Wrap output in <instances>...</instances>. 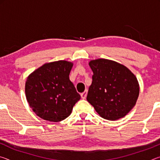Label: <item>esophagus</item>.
Instances as JSON below:
<instances>
[{"label": "esophagus", "mask_w": 160, "mask_h": 160, "mask_svg": "<svg viewBox=\"0 0 160 160\" xmlns=\"http://www.w3.org/2000/svg\"><path fill=\"white\" fill-rule=\"evenodd\" d=\"M87 94H88V91H85L84 92H82V94H80L81 95V97H82V99H85V98H86V97H87Z\"/></svg>", "instance_id": "34e87169"}]
</instances>
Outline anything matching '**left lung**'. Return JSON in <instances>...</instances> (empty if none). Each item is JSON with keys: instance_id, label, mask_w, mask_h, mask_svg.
<instances>
[{"instance_id": "8db88e82", "label": "left lung", "mask_w": 160, "mask_h": 160, "mask_svg": "<svg viewBox=\"0 0 160 160\" xmlns=\"http://www.w3.org/2000/svg\"><path fill=\"white\" fill-rule=\"evenodd\" d=\"M89 66L93 75L87 100L104 119L115 121L123 118L138 98L137 78L123 64L109 59L92 60Z\"/></svg>"}]
</instances>
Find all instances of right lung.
<instances>
[{
	"label": "right lung",
	"mask_w": 160,
	"mask_h": 160,
	"mask_svg": "<svg viewBox=\"0 0 160 160\" xmlns=\"http://www.w3.org/2000/svg\"><path fill=\"white\" fill-rule=\"evenodd\" d=\"M73 63L67 61L42 65L29 75L25 95L32 111L42 119L58 122L70 115L80 95L69 75Z\"/></svg>",
	"instance_id": "obj_1"
}]
</instances>
